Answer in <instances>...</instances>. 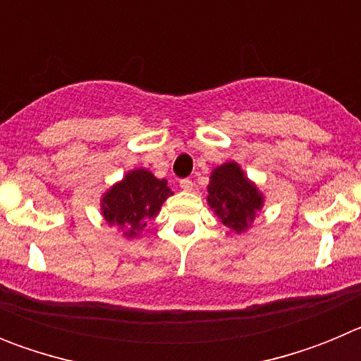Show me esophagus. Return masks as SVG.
I'll return each mask as SVG.
<instances>
[{
  "instance_id": "obj_1",
  "label": "esophagus",
  "mask_w": 361,
  "mask_h": 361,
  "mask_svg": "<svg viewBox=\"0 0 361 361\" xmlns=\"http://www.w3.org/2000/svg\"><path fill=\"white\" fill-rule=\"evenodd\" d=\"M178 186L183 188L184 191L193 190V183H191V178H180V183H178Z\"/></svg>"
}]
</instances>
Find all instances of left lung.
<instances>
[{
	"instance_id": "left-lung-1",
	"label": "left lung",
	"mask_w": 361,
	"mask_h": 361,
	"mask_svg": "<svg viewBox=\"0 0 361 361\" xmlns=\"http://www.w3.org/2000/svg\"><path fill=\"white\" fill-rule=\"evenodd\" d=\"M208 193L209 206L222 224L237 233L244 231L262 208V195L235 162H226L213 171Z\"/></svg>"
}]
</instances>
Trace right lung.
I'll return each mask as SVG.
<instances>
[{"label": "right lung", "instance_id": "right-lung-1", "mask_svg": "<svg viewBox=\"0 0 361 361\" xmlns=\"http://www.w3.org/2000/svg\"><path fill=\"white\" fill-rule=\"evenodd\" d=\"M171 195L164 178H155L146 170H133L111 188L103 199V215L108 224L128 229L133 237L137 229L146 226L149 216H155L162 202Z\"/></svg>", "mask_w": 361, "mask_h": 361}]
</instances>
